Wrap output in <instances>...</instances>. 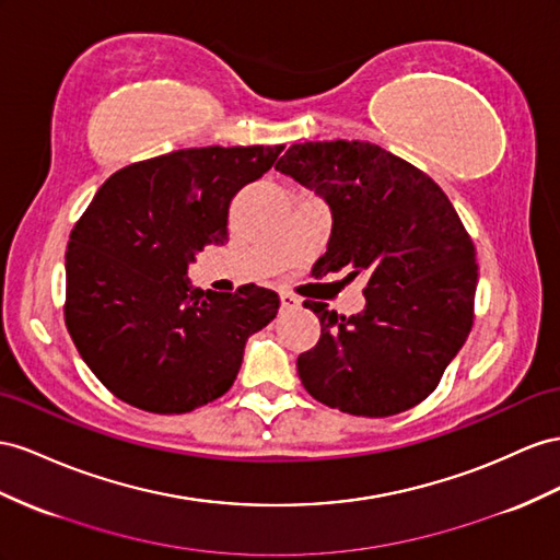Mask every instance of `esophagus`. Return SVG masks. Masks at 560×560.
Here are the masks:
<instances>
[{
    "mask_svg": "<svg viewBox=\"0 0 560 560\" xmlns=\"http://www.w3.org/2000/svg\"><path fill=\"white\" fill-rule=\"evenodd\" d=\"M299 306V299L292 296L290 292H280V308L282 311H290V308H296Z\"/></svg>",
    "mask_w": 560,
    "mask_h": 560,
    "instance_id": "34e87169",
    "label": "esophagus"
}]
</instances>
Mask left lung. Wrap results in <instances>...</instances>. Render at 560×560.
Listing matches in <instances>:
<instances>
[{
  "instance_id": "8db88e82",
  "label": "left lung",
  "mask_w": 560,
  "mask_h": 560,
  "mask_svg": "<svg viewBox=\"0 0 560 560\" xmlns=\"http://www.w3.org/2000/svg\"><path fill=\"white\" fill-rule=\"evenodd\" d=\"M276 170L331 209L317 276H368L365 311L304 301L320 339L296 360L315 400L355 417H390L435 390L474 325L476 247L435 180L368 141L294 143Z\"/></svg>"
}]
</instances>
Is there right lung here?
<instances>
[{"instance_id": "1", "label": "right lung", "mask_w": 560, "mask_h": 560, "mask_svg": "<svg viewBox=\"0 0 560 560\" xmlns=\"http://www.w3.org/2000/svg\"><path fill=\"white\" fill-rule=\"evenodd\" d=\"M282 145L186 148L115 172L74 223L66 252V327L115 398L184 415L221 398L245 341L280 308L266 287L192 290L188 268L229 243L235 192L261 178Z\"/></svg>"}]
</instances>
